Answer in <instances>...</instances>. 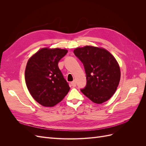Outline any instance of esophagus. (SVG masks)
Wrapping results in <instances>:
<instances>
[{"label": "esophagus", "mask_w": 146, "mask_h": 146, "mask_svg": "<svg viewBox=\"0 0 146 146\" xmlns=\"http://www.w3.org/2000/svg\"><path fill=\"white\" fill-rule=\"evenodd\" d=\"M70 84H71V86L72 87H76V82L75 81V80H74L73 82H72L71 83H70Z\"/></svg>", "instance_id": "obj_1"}]
</instances>
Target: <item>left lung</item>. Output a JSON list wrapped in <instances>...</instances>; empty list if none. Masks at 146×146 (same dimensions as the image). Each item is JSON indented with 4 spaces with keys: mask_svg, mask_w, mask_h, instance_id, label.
Returning <instances> with one entry per match:
<instances>
[{
    "mask_svg": "<svg viewBox=\"0 0 146 146\" xmlns=\"http://www.w3.org/2000/svg\"><path fill=\"white\" fill-rule=\"evenodd\" d=\"M74 54L83 64L86 86L82 93L100 104L115 93L121 79L120 67L114 56L105 48L91 46L77 47Z\"/></svg>",
    "mask_w": 146,
    "mask_h": 146,
    "instance_id": "left-lung-1",
    "label": "left lung"
}]
</instances>
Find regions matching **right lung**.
<instances>
[{
  "label": "right lung",
  "instance_id": "1",
  "mask_svg": "<svg viewBox=\"0 0 146 146\" xmlns=\"http://www.w3.org/2000/svg\"><path fill=\"white\" fill-rule=\"evenodd\" d=\"M68 50L44 47L29 59L25 70L27 89L40 105L52 107L62 100L70 87L58 66Z\"/></svg>",
  "mask_w": 146,
  "mask_h": 146
}]
</instances>
